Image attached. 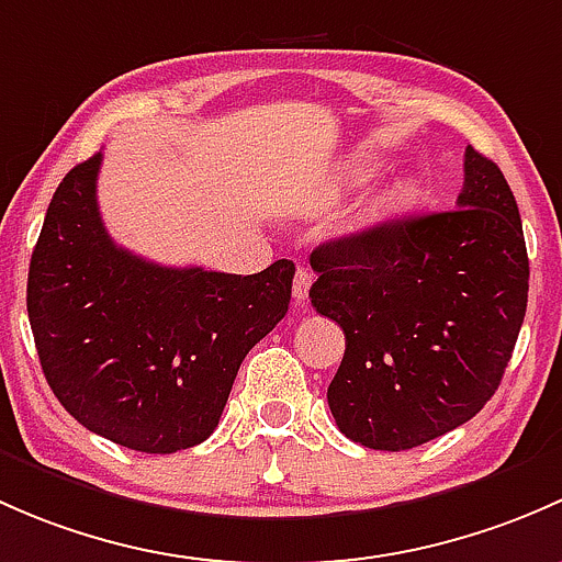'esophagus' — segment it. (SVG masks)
I'll use <instances>...</instances> for the list:
<instances>
[{"label":"esophagus","mask_w":562,"mask_h":562,"mask_svg":"<svg viewBox=\"0 0 562 562\" xmlns=\"http://www.w3.org/2000/svg\"><path fill=\"white\" fill-rule=\"evenodd\" d=\"M311 281H314V276H311L305 268H297V273H294V283H292V294L297 303H305V300H308Z\"/></svg>","instance_id":"34e87169"}]
</instances>
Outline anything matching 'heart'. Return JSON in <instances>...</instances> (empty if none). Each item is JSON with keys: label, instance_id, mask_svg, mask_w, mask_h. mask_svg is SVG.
Wrapping results in <instances>:
<instances>
[{"label": "heart", "instance_id": "b5f03b06", "mask_svg": "<svg viewBox=\"0 0 562 562\" xmlns=\"http://www.w3.org/2000/svg\"><path fill=\"white\" fill-rule=\"evenodd\" d=\"M381 167H384V161H381L379 156H357V159H351L349 165L338 172V189L368 187V183L379 176ZM419 196V183H416L414 178H401V181L381 189L375 196H370L366 205H362L360 224L362 227H384V224L401 222L403 216H408V213L414 211Z\"/></svg>", "mask_w": 562, "mask_h": 562}]
</instances>
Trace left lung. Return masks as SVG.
Instances as JSON below:
<instances>
[{"mask_svg":"<svg viewBox=\"0 0 562 562\" xmlns=\"http://www.w3.org/2000/svg\"><path fill=\"white\" fill-rule=\"evenodd\" d=\"M311 305L346 351L327 403L346 438L381 452L465 425L495 395L528 308L519 207L493 159L465 148L454 211L322 243Z\"/></svg>","mask_w":562,"mask_h":562,"instance_id":"obj_1","label":"left lung"}]
</instances>
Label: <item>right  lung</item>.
Here are the masks:
<instances>
[{
    "instance_id": "right-lung-1",
    "label": "right lung",
    "mask_w": 562,
    "mask_h": 562,
    "mask_svg": "<svg viewBox=\"0 0 562 562\" xmlns=\"http://www.w3.org/2000/svg\"><path fill=\"white\" fill-rule=\"evenodd\" d=\"M102 154L67 172L29 262L26 311L59 403L148 454L216 430L243 357L289 311L294 265L254 276L161 268L115 246L97 205Z\"/></svg>"
}]
</instances>
